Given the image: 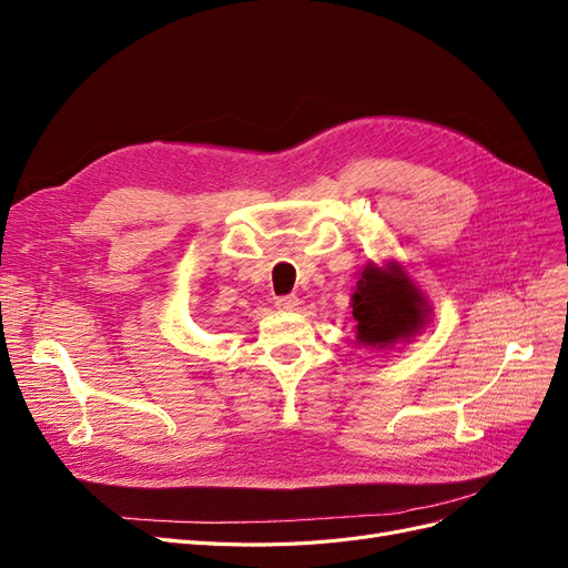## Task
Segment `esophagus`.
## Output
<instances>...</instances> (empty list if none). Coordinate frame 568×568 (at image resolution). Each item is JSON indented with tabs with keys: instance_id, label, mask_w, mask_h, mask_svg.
I'll return each mask as SVG.
<instances>
[{
	"instance_id": "obj_1",
	"label": "esophagus",
	"mask_w": 568,
	"mask_h": 568,
	"mask_svg": "<svg viewBox=\"0 0 568 568\" xmlns=\"http://www.w3.org/2000/svg\"><path fill=\"white\" fill-rule=\"evenodd\" d=\"M298 296H277L274 298V305L280 307V311H296L298 307Z\"/></svg>"
}]
</instances>
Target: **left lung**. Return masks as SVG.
<instances>
[{"label":"left lung","instance_id":"1","mask_svg":"<svg viewBox=\"0 0 568 568\" xmlns=\"http://www.w3.org/2000/svg\"><path fill=\"white\" fill-rule=\"evenodd\" d=\"M426 301L407 274L390 265L388 270H363L353 294V317L357 320V341L365 346H390L398 338L417 334L424 324Z\"/></svg>","mask_w":568,"mask_h":568}]
</instances>
